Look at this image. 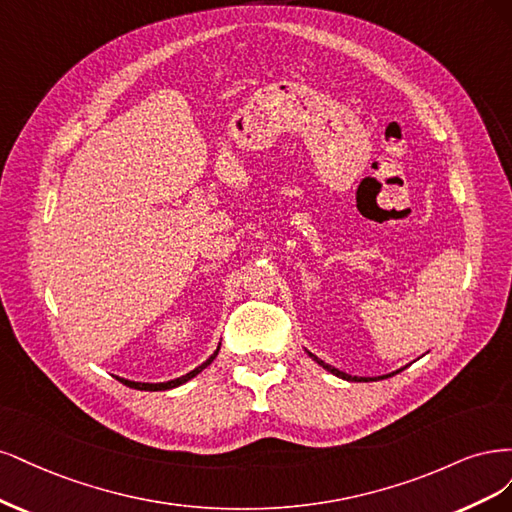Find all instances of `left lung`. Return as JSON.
Listing matches in <instances>:
<instances>
[{
	"label": "left lung",
	"instance_id": "8db88e82",
	"mask_svg": "<svg viewBox=\"0 0 512 512\" xmlns=\"http://www.w3.org/2000/svg\"><path fill=\"white\" fill-rule=\"evenodd\" d=\"M312 359L317 361L319 366H323L327 372H332V374H336V376H340V378H344V381H355V383H370V381H381V378H389V376H393V374H398V372H391V374H385V376H351V374H346V372H340L338 368H334V366H329V364H325V361H321L319 357H315L312 353H308Z\"/></svg>",
	"mask_w": 512,
	"mask_h": 512
}]
</instances>
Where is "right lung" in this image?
I'll list each match as a JSON object with an SVG mask.
<instances>
[{"mask_svg": "<svg viewBox=\"0 0 512 512\" xmlns=\"http://www.w3.org/2000/svg\"><path fill=\"white\" fill-rule=\"evenodd\" d=\"M219 355V349L214 351L202 366H197L195 370H191L189 374H185V376H180V378H174V381H168V383H136V381H127V378H119V381L123 383V385H127V387H131V389H140V391H168V389H174V387H180V385H185L187 381H191L193 376H197L200 374L204 368H208L212 361H214V357Z\"/></svg>", "mask_w": 512, "mask_h": 512, "instance_id": "1", "label": "right lung"}]
</instances>
